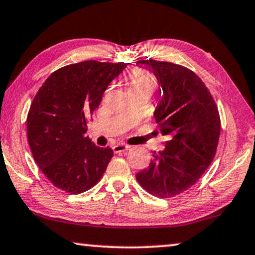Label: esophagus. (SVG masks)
<instances>
[{
    "label": "esophagus",
    "instance_id": "obj_1",
    "mask_svg": "<svg viewBox=\"0 0 255 255\" xmlns=\"http://www.w3.org/2000/svg\"><path fill=\"white\" fill-rule=\"evenodd\" d=\"M129 148H130V145L123 144V143H120V144H116V145L113 146V151L116 152V153H120V152L127 151Z\"/></svg>",
    "mask_w": 255,
    "mask_h": 255
}]
</instances>
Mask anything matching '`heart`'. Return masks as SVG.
<instances>
[{
  "label": "heart",
  "instance_id": "b5f03b06",
  "mask_svg": "<svg viewBox=\"0 0 255 255\" xmlns=\"http://www.w3.org/2000/svg\"><path fill=\"white\" fill-rule=\"evenodd\" d=\"M128 87L130 93L142 92L150 97L157 89V81L148 71L136 69L128 78Z\"/></svg>",
  "mask_w": 255,
  "mask_h": 255
}]
</instances>
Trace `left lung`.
<instances>
[{"label": "left lung", "mask_w": 255, "mask_h": 255, "mask_svg": "<svg viewBox=\"0 0 255 255\" xmlns=\"http://www.w3.org/2000/svg\"><path fill=\"white\" fill-rule=\"evenodd\" d=\"M137 64L149 68L162 88L163 97L153 113L158 127L155 131L167 141L163 151H153L149 166L136 174V180L149 194L173 198L191 188L213 162L220 139V113L194 71L156 60Z\"/></svg>", "instance_id": "left-lung-1"}]
</instances>
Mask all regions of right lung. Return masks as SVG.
<instances>
[{
  "label": "right lung",
  "mask_w": 255,
  "mask_h": 255,
  "mask_svg": "<svg viewBox=\"0 0 255 255\" xmlns=\"http://www.w3.org/2000/svg\"><path fill=\"white\" fill-rule=\"evenodd\" d=\"M127 63L89 60L55 70L34 96L27 114V139L35 163L55 187L70 194L92 188L113 150L89 136L88 120Z\"/></svg>",
  "instance_id": "add662e5"
}]
</instances>
